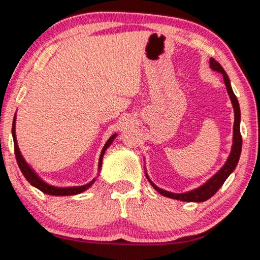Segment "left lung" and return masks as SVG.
I'll list each match as a JSON object with an SVG mask.
<instances>
[{"label":"left lung","mask_w":260,"mask_h":260,"mask_svg":"<svg viewBox=\"0 0 260 260\" xmlns=\"http://www.w3.org/2000/svg\"><path fill=\"white\" fill-rule=\"evenodd\" d=\"M210 67L213 71H217L222 74L227 92H229V94H230L231 102H232V105H233V108H234L233 145H232L231 154H230L229 158H227V161L224 165V167H222L216 175H213L211 178L207 181V183H204L202 186H200V187L195 188L193 190H189V192H186V193L177 194V193H171V192H168V190L158 188L155 184L152 183L151 179L148 178V176L146 174L147 179L154 187V189H156L158 193L163 195V197L175 199V200H180V201H184V202L207 201V200H209L217 193V190L221 187L222 184L225 183V180L229 178V176L234 171L236 166H238V162L240 160V155H241V151H242V136H241V133H240V121H241L240 105L238 102V98L235 97L233 89H232V86H231V81L229 79V76H227L226 72L224 71V68L221 67L220 63L216 61L213 58H210Z\"/></svg>","instance_id":"8db88e82"}]
</instances>
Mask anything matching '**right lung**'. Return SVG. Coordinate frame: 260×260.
I'll use <instances>...</instances> for the list:
<instances>
[{
    "label": "right lung",
    "instance_id": "1",
    "mask_svg": "<svg viewBox=\"0 0 260 260\" xmlns=\"http://www.w3.org/2000/svg\"><path fill=\"white\" fill-rule=\"evenodd\" d=\"M116 134H114L111 138L107 140V143L105 144V146L103 148L102 153H100V157H99V165H98V169L100 170V168H102V162H103V156L105 154V151L111 146V144L113 143V140L115 139L116 137ZM12 137H13V144H15V154H16V160L18 166H19V169L22 172V175L25 176V178L27 179V181L31 185L36 187L38 189H40L41 192H43L45 194H49V195H56V197H66V195H76V194H80L82 192H84V190L88 189L91 185L94 183V180H91L89 184L83 185V186H73V187H56V186H52V185H49L43 181L42 179L40 178V177L35 174V171L31 169L29 167L28 163L25 161V158L22 157L21 153L19 151V147H18V144H17V138H16V116L13 117V123H12Z\"/></svg>",
    "mask_w": 260,
    "mask_h": 260
}]
</instances>
